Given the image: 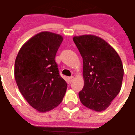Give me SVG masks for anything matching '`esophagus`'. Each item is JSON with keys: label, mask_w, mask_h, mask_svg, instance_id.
<instances>
[{"label": "esophagus", "mask_w": 135, "mask_h": 135, "mask_svg": "<svg viewBox=\"0 0 135 135\" xmlns=\"http://www.w3.org/2000/svg\"><path fill=\"white\" fill-rule=\"evenodd\" d=\"M68 80L70 82H72L73 80H74V77H73V76H71V77H70L68 78Z\"/></svg>", "instance_id": "obj_1"}]
</instances>
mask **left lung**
Here are the masks:
<instances>
[{
    "instance_id": "1",
    "label": "left lung",
    "mask_w": 135,
    "mask_h": 135,
    "mask_svg": "<svg viewBox=\"0 0 135 135\" xmlns=\"http://www.w3.org/2000/svg\"><path fill=\"white\" fill-rule=\"evenodd\" d=\"M73 41L83 59L84 87L79 92L81 103L101 112L118 94L124 70L115 49L94 35L74 36Z\"/></svg>"
}]
</instances>
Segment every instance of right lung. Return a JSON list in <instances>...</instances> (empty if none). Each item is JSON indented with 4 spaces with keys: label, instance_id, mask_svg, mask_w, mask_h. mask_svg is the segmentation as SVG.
<instances>
[{
    "label": "right lung",
    "instance_id": "right-lung-1",
    "mask_svg": "<svg viewBox=\"0 0 135 135\" xmlns=\"http://www.w3.org/2000/svg\"><path fill=\"white\" fill-rule=\"evenodd\" d=\"M63 38L42 32L23 45L15 62V78L19 90L30 105L39 112L57 107L66 91V82L55 61Z\"/></svg>",
    "mask_w": 135,
    "mask_h": 135
}]
</instances>
